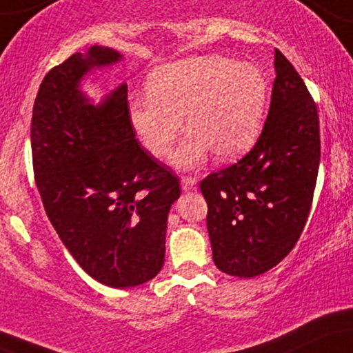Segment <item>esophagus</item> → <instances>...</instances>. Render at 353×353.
Here are the masks:
<instances>
[{
  "label": "esophagus",
  "instance_id": "34e87169",
  "mask_svg": "<svg viewBox=\"0 0 353 353\" xmlns=\"http://www.w3.org/2000/svg\"><path fill=\"white\" fill-rule=\"evenodd\" d=\"M181 184H182V189H184V190H190V189H194V185L197 184V179H196V177H190V176H182L181 177Z\"/></svg>",
  "mask_w": 353,
  "mask_h": 353
}]
</instances>
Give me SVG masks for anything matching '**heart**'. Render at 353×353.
<instances>
[{
	"instance_id": "b5f03b06",
	"label": "heart",
	"mask_w": 353,
	"mask_h": 353,
	"mask_svg": "<svg viewBox=\"0 0 353 353\" xmlns=\"http://www.w3.org/2000/svg\"><path fill=\"white\" fill-rule=\"evenodd\" d=\"M270 86L265 72L221 54L189 56L157 68L148 92L129 99V121L154 157H164L182 131L184 143L171 163L192 171L208 161H230L255 143L267 111Z\"/></svg>"
}]
</instances>
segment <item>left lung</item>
<instances>
[{
	"instance_id": "obj_1",
	"label": "left lung",
	"mask_w": 353,
	"mask_h": 353,
	"mask_svg": "<svg viewBox=\"0 0 353 353\" xmlns=\"http://www.w3.org/2000/svg\"><path fill=\"white\" fill-rule=\"evenodd\" d=\"M269 116L236 164L201 182L217 269L255 277L275 267L301 237L317 182L319 114L292 64L275 50Z\"/></svg>"
}]
</instances>
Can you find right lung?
<instances>
[{"label": "right lung", "mask_w": 353, "mask_h": 353, "mask_svg": "<svg viewBox=\"0 0 353 353\" xmlns=\"http://www.w3.org/2000/svg\"><path fill=\"white\" fill-rule=\"evenodd\" d=\"M91 46L44 76L33 108L31 149L44 210L64 247L94 281L114 289L159 274L179 181L141 148L129 121L128 84L94 104L83 81L123 61Z\"/></svg>", "instance_id": "right-lung-1"}]
</instances>
